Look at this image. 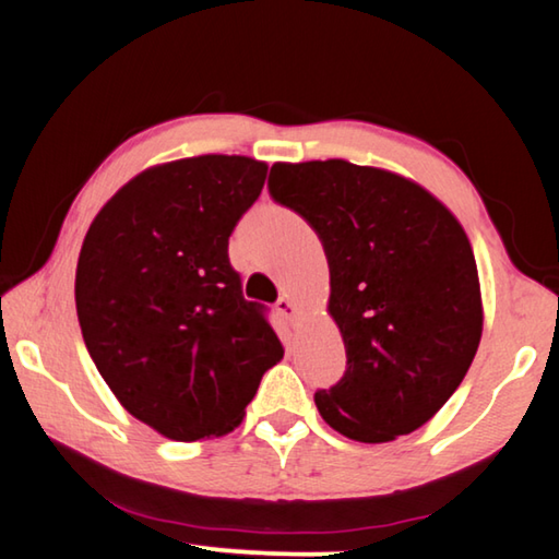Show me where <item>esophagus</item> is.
Masks as SVG:
<instances>
[{
	"mask_svg": "<svg viewBox=\"0 0 559 559\" xmlns=\"http://www.w3.org/2000/svg\"><path fill=\"white\" fill-rule=\"evenodd\" d=\"M276 310H278L281 316H286V318H290V320H296V316H298V306H296V302H293L288 296L278 298Z\"/></svg>",
	"mask_w": 559,
	"mask_h": 559,
	"instance_id": "obj_1",
	"label": "esophagus"
}]
</instances>
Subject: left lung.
<instances>
[{
    "mask_svg": "<svg viewBox=\"0 0 559 559\" xmlns=\"http://www.w3.org/2000/svg\"><path fill=\"white\" fill-rule=\"evenodd\" d=\"M271 197L313 226L347 370L316 394L337 433L384 443L424 427L463 382L484 333L476 259L429 189L347 159L276 163Z\"/></svg>",
    "mask_w": 559,
    "mask_h": 559,
    "instance_id": "8db88e82",
    "label": "left lung"
}]
</instances>
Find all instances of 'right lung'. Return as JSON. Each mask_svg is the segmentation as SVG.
<instances>
[{"label":"right lung","instance_id":"add662e5","mask_svg":"<svg viewBox=\"0 0 559 559\" xmlns=\"http://www.w3.org/2000/svg\"><path fill=\"white\" fill-rule=\"evenodd\" d=\"M266 173L243 155L147 167L83 239L75 310L88 353L116 400L173 441L234 431L283 357L229 263V236Z\"/></svg>","mask_w":559,"mask_h":559}]
</instances>
